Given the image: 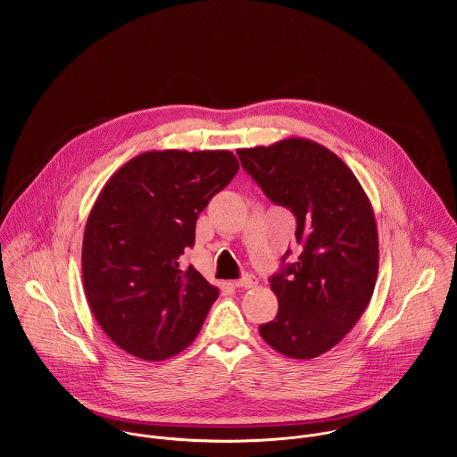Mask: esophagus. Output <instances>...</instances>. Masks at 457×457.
Masks as SVG:
<instances>
[{
    "label": "esophagus",
    "mask_w": 457,
    "mask_h": 457,
    "mask_svg": "<svg viewBox=\"0 0 457 457\" xmlns=\"http://www.w3.org/2000/svg\"><path fill=\"white\" fill-rule=\"evenodd\" d=\"M234 285L239 288H253L257 285V278L253 274H243V278L237 279Z\"/></svg>",
    "instance_id": "34e87169"
}]
</instances>
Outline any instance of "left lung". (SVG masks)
<instances>
[{
  "instance_id": "obj_1",
  "label": "left lung",
  "mask_w": 457,
  "mask_h": 457,
  "mask_svg": "<svg viewBox=\"0 0 457 457\" xmlns=\"http://www.w3.org/2000/svg\"><path fill=\"white\" fill-rule=\"evenodd\" d=\"M237 156L262 192L294 212L303 246L297 262L270 278L278 315L259 332L287 357H319L352 330L371 301L378 274L373 205L346 163L315 140L288 137L237 149Z\"/></svg>"
}]
</instances>
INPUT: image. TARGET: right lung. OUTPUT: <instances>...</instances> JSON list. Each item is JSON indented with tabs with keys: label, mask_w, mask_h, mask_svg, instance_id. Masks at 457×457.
Returning a JSON list of instances; mask_svg holds the SVG:
<instances>
[{
	"label": "right lung",
	"mask_w": 457,
	"mask_h": 457,
	"mask_svg": "<svg viewBox=\"0 0 457 457\" xmlns=\"http://www.w3.org/2000/svg\"><path fill=\"white\" fill-rule=\"evenodd\" d=\"M239 170L232 151H147L102 188L84 228L82 283L104 332L125 352L163 361L185 350L218 299L179 259L198 214Z\"/></svg>",
	"instance_id": "obj_1"
}]
</instances>
